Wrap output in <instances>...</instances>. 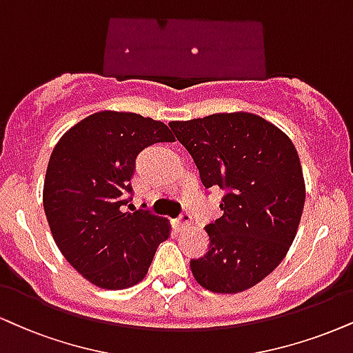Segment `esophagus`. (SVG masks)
Instances as JSON below:
<instances>
[{
	"label": "esophagus",
	"mask_w": 353,
	"mask_h": 353,
	"mask_svg": "<svg viewBox=\"0 0 353 353\" xmlns=\"http://www.w3.org/2000/svg\"><path fill=\"white\" fill-rule=\"evenodd\" d=\"M190 222H192V217H190V214H188V212H182L179 217L176 219V227L181 228V230H182V228L189 227Z\"/></svg>",
	"instance_id": "34e87169"
}]
</instances>
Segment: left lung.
Returning a JSON list of instances; mask_svg holds the SVG:
<instances>
[{"label": "left lung", "instance_id": "1", "mask_svg": "<svg viewBox=\"0 0 353 353\" xmlns=\"http://www.w3.org/2000/svg\"><path fill=\"white\" fill-rule=\"evenodd\" d=\"M205 189H222V217L205 227L209 252L190 260L201 286L235 294L265 279L286 256L305 188L291 139L253 113H217L169 123Z\"/></svg>", "mask_w": 353, "mask_h": 353}]
</instances>
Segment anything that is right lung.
<instances>
[{
  "label": "right lung",
  "instance_id": "1",
  "mask_svg": "<svg viewBox=\"0 0 353 353\" xmlns=\"http://www.w3.org/2000/svg\"><path fill=\"white\" fill-rule=\"evenodd\" d=\"M164 123L138 113L99 112L67 131L50 154L44 212L65 260L95 286L126 290L146 276L168 219L125 212L136 156L154 143H172Z\"/></svg>",
  "mask_w": 353,
  "mask_h": 353
}]
</instances>
